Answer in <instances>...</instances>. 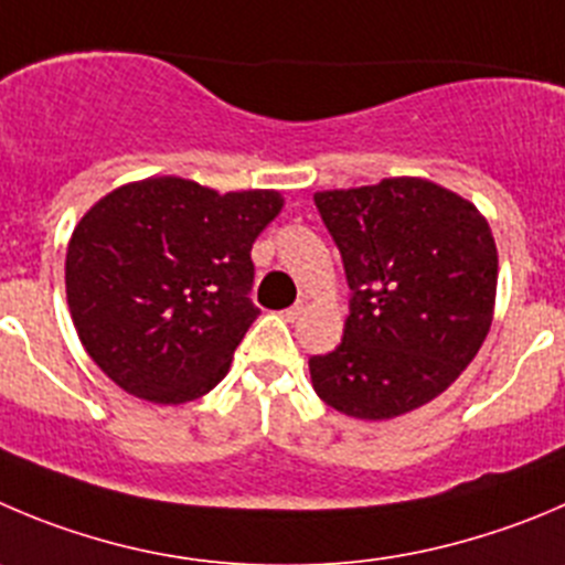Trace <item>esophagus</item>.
Here are the masks:
<instances>
[{
	"mask_svg": "<svg viewBox=\"0 0 565 565\" xmlns=\"http://www.w3.org/2000/svg\"><path fill=\"white\" fill-rule=\"evenodd\" d=\"M302 313H305V305L302 302H297V305H291V308H288V310H282V316H286L288 321H297Z\"/></svg>",
	"mask_w": 565,
	"mask_h": 565,
	"instance_id": "1",
	"label": "esophagus"
}]
</instances>
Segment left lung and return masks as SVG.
I'll return each instance as SVG.
<instances>
[{"mask_svg": "<svg viewBox=\"0 0 565 565\" xmlns=\"http://www.w3.org/2000/svg\"><path fill=\"white\" fill-rule=\"evenodd\" d=\"M349 282V316L310 380L338 413L402 416L444 394L480 352L497 299V244L471 202L422 177L313 196Z\"/></svg>", "mask_w": 565, "mask_h": 565, "instance_id": "1", "label": "left lung"}]
</instances>
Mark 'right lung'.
<instances>
[{"label":"right lung","mask_w":565,"mask_h":565,"mask_svg":"<svg viewBox=\"0 0 565 565\" xmlns=\"http://www.w3.org/2000/svg\"><path fill=\"white\" fill-rule=\"evenodd\" d=\"M279 211L277 191L218 193L180 177L99 199L66 252L68 310L90 360L158 405L216 388L260 316L252 244Z\"/></svg>","instance_id":"obj_1"}]
</instances>
